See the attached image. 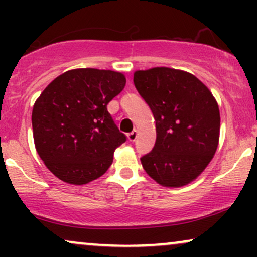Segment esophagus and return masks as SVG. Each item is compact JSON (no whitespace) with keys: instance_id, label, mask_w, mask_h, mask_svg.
<instances>
[{"instance_id":"1","label":"esophagus","mask_w":257,"mask_h":257,"mask_svg":"<svg viewBox=\"0 0 257 257\" xmlns=\"http://www.w3.org/2000/svg\"><path fill=\"white\" fill-rule=\"evenodd\" d=\"M126 85H128L129 88H133V83H132V81H128V84H126Z\"/></svg>"}]
</instances>
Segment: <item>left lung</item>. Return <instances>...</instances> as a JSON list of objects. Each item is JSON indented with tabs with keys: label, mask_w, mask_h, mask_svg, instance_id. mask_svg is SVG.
I'll list each match as a JSON object with an SVG mask.
<instances>
[{
	"label": "left lung",
	"mask_w": 257,
	"mask_h": 257,
	"mask_svg": "<svg viewBox=\"0 0 257 257\" xmlns=\"http://www.w3.org/2000/svg\"><path fill=\"white\" fill-rule=\"evenodd\" d=\"M122 72L99 69L66 71L46 87L32 108V133L44 166L70 185L99 179L125 141L107 111L123 90Z\"/></svg>",
	"instance_id": "8db88e82"
}]
</instances>
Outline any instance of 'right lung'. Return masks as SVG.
Returning a JSON list of instances; mask_svg holds the SVG:
<instances>
[{
	"instance_id": "1",
	"label": "right lung",
	"mask_w": 257,
	"mask_h": 257,
	"mask_svg": "<svg viewBox=\"0 0 257 257\" xmlns=\"http://www.w3.org/2000/svg\"><path fill=\"white\" fill-rule=\"evenodd\" d=\"M134 84L156 123L155 147L140 159L144 169L164 187L191 184L219 146L216 100L198 78L169 67L138 70Z\"/></svg>"
}]
</instances>
